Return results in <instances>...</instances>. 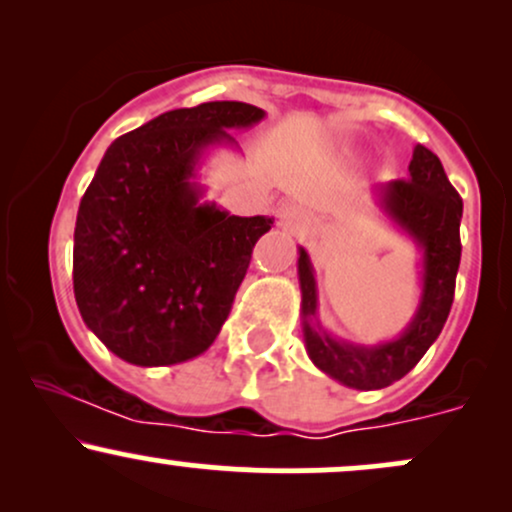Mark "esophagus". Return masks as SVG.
I'll return each mask as SVG.
<instances>
[{
    "mask_svg": "<svg viewBox=\"0 0 512 512\" xmlns=\"http://www.w3.org/2000/svg\"><path fill=\"white\" fill-rule=\"evenodd\" d=\"M305 211L298 204H284L279 209V226L289 233H301L305 228Z\"/></svg>",
    "mask_w": 512,
    "mask_h": 512,
    "instance_id": "esophagus-1",
    "label": "esophagus"
}]
</instances>
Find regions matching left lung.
<instances>
[{"label":"left lung","mask_w":512,"mask_h":512,"mask_svg":"<svg viewBox=\"0 0 512 512\" xmlns=\"http://www.w3.org/2000/svg\"><path fill=\"white\" fill-rule=\"evenodd\" d=\"M380 204L385 214L424 250V289L419 308L397 339L358 346L330 337L315 320L317 286L313 264L303 248L298 257L301 322L310 361L322 373L354 390H380L392 385L421 361L450 315L462 255V197L450 185L440 158L426 146H414L409 180H392L380 187Z\"/></svg>","instance_id":"left-lung-1"}]
</instances>
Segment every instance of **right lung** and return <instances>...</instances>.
<instances>
[{"label": "right lung", "mask_w": 512, "mask_h": 512, "mask_svg": "<svg viewBox=\"0 0 512 512\" xmlns=\"http://www.w3.org/2000/svg\"><path fill=\"white\" fill-rule=\"evenodd\" d=\"M264 110L238 101L178 108L122 134L84 192L74 228V298L86 327L134 366L190 361L231 313L269 216L199 202L207 146L236 144Z\"/></svg>", "instance_id": "obj_1"}]
</instances>
